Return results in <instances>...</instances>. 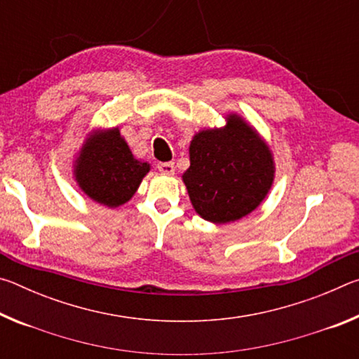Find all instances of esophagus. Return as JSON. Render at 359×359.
<instances>
[{"mask_svg":"<svg viewBox=\"0 0 359 359\" xmlns=\"http://www.w3.org/2000/svg\"><path fill=\"white\" fill-rule=\"evenodd\" d=\"M158 171L163 174H168V175L174 174V171H175L174 163H160V165H158Z\"/></svg>","mask_w":359,"mask_h":359,"instance_id":"obj_1","label":"esophagus"}]
</instances>
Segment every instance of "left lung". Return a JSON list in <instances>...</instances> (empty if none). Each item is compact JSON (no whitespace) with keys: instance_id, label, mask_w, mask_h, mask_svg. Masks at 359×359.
I'll return each instance as SVG.
<instances>
[{"instance_id":"left-lung-1","label":"left lung","mask_w":359,"mask_h":359,"mask_svg":"<svg viewBox=\"0 0 359 359\" xmlns=\"http://www.w3.org/2000/svg\"><path fill=\"white\" fill-rule=\"evenodd\" d=\"M274 158L267 144L236 114L226 126L203 130L190 142V168L182 175L194 210L224 224L250 214L274 182Z\"/></svg>"}]
</instances>
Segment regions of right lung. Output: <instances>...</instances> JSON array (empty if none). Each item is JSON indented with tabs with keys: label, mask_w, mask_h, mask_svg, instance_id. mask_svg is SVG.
<instances>
[{
	"label": "right lung",
	"mask_w": 359,
	"mask_h": 359,
	"mask_svg": "<svg viewBox=\"0 0 359 359\" xmlns=\"http://www.w3.org/2000/svg\"><path fill=\"white\" fill-rule=\"evenodd\" d=\"M149 171V163L133 156L118 128L93 131L74 165L81 190L107 208L130 201Z\"/></svg>",
	"instance_id": "right-lung-1"
}]
</instances>
